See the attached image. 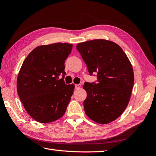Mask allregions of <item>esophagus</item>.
Instances as JSON below:
<instances>
[{
	"label": "esophagus",
	"mask_w": 156,
	"mask_h": 156,
	"mask_svg": "<svg viewBox=\"0 0 156 156\" xmlns=\"http://www.w3.org/2000/svg\"><path fill=\"white\" fill-rule=\"evenodd\" d=\"M80 87H81L80 84H76L75 85V88L76 89H79V88H80Z\"/></svg>",
	"instance_id": "esophagus-1"
}]
</instances>
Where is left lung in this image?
I'll use <instances>...</instances> for the list:
<instances>
[{
    "label": "left lung",
    "instance_id": "obj_1",
    "mask_svg": "<svg viewBox=\"0 0 156 156\" xmlns=\"http://www.w3.org/2000/svg\"><path fill=\"white\" fill-rule=\"evenodd\" d=\"M90 75L97 73V82H85L87 97L84 108L96 122L107 124L122 115L130 100L134 84L133 67L118 44L94 39L76 45Z\"/></svg>",
    "mask_w": 156,
    "mask_h": 156
}]
</instances>
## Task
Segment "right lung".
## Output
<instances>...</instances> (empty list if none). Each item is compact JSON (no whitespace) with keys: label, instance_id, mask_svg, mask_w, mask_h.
I'll list each match as a JSON object with an SVG mask.
<instances>
[{"label":"right lung","instance_id":"1","mask_svg":"<svg viewBox=\"0 0 156 156\" xmlns=\"http://www.w3.org/2000/svg\"><path fill=\"white\" fill-rule=\"evenodd\" d=\"M72 46L63 43L38 46L23 63L16 80L17 93L26 111L35 121L48 123L66 112L75 87L64 81V62Z\"/></svg>","mask_w":156,"mask_h":156}]
</instances>
